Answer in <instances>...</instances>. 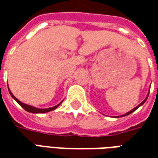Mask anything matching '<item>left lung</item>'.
<instances>
[{"label": "left lung", "mask_w": 158, "mask_h": 158, "mask_svg": "<svg viewBox=\"0 0 158 158\" xmlns=\"http://www.w3.org/2000/svg\"><path fill=\"white\" fill-rule=\"evenodd\" d=\"M148 96H149V94H148V95H147V96H146V99L144 100V101H143L142 102L140 103V104H139V105H138V106H135V108H134V109H132V110H131V111H129V112H128V113H125V114H123V115H122V116H121V117L127 116V115H129V114H130V113H132L133 112H135V110L137 109V108H139V106H141V105H143V104H144V103H145V102H146V100H147V98H148ZM116 118H119V117H116Z\"/></svg>", "instance_id": "1"}]
</instances>
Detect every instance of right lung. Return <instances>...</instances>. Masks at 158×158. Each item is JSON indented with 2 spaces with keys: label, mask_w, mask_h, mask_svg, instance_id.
<instances>
[{
  "label": "right lung",
  "mask_w": 158,
  "mask_h": 158,
  "mask_svg": "<svg viewBox=\"0 0 158 158\" xmlns=\"http://www.w3.org/2000/svg\"><path fill=\"white\" fill-rule=\"evenodd\" d=\"M8 90H9V93H10V95L12 96V98L15 100L16 102L19 103V105L22 106L23 109L26 110L27 112H29V113H48V112H51V111H52V110L56 109V107H57V106H58L59 105H60V104H61V103L62 102L59 103L58 105H56V106H52V107H50V108H44V109H40V108H36V107H35V106H29V105H27V104H24V103L21 102H20L19 100L17 99L15 96L12 95V93L11 92V90L9 89V88H8Z\"/></svg>",
  "instance_id": "obj_1"
}]
</instances>
